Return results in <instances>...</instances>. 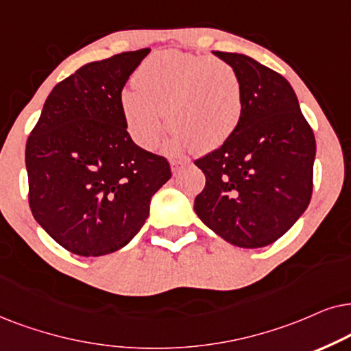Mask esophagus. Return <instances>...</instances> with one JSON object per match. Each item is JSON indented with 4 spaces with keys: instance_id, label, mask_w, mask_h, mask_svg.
<instances>
[{
    "instance_id": "esophagus-1",
    "label": "esophagus",
    "mask_w": 351,
    "mask_h": 351,
    "mask_svg": "<svg viewBox=\"0 0 351 351\" xmlns=\"http://www.w3.org/2000/svg\"><path fill=\"white\" fill-rule=\"evenodd\" d=\"M184 165H188V162L183 160V158H170V167H171V171L173 175H178L181 171V168Z\"/></svg>"
}]
</instances>
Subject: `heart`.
Listing matches in <instances>:
<instances>
[{
  "mask_svg": "<svg viewBox=\"0 0 351 351\" xmlns=\"http://www.w3.org/2000/svg\"><path fill=\"white\" fill-rule=\"evenodd\" d=\"M133 83L120 107L130 136L144 149L157 146L165 115L173 146L213 151L232 136L244 112L239 72L212 56L160 51L139 65Z\"/></svg>",
  "mask_w": 351,
  "mask_h": 351,
  "instance_id": "obj_1",
  "label": "heart"
}]
</instances>
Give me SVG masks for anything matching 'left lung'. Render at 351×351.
<instances>
[{
    "label": "left lung",
    "instance_id": "obj_1",
    "mask_svg": "<svg viewBox=\"0 0 351 351\" xmlns=\"http://www.w3.org/2000/svg\"><path fill=\"white\" fill-rule=\"evenodd\" d=\"M213 54L239 72L244 112L232 136L194 162L205 175L194 210L226 242L258 249L286 234L310 204L315 134L282 75L245 54Z\"/></svg>",
    "mask_w": 351,
    "mask_h": 351
}]
</instances>
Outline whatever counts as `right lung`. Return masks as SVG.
<instances>
[{"instance_id": "right-lung-1", "label": "right lung", "mask_w": 351, "mask_h": 351, "mask_svg": "<svg viewBox=\"0 0 351 351\" xmlns=\"http://www.w3.org/2000/svg\"><path fill=\"white\" fill-rule=\"evenodd\" d=\"M149 48L83 65L49 93L25 147L34 218L64 249L101 256L125 247L171 178L165 157L133 143L120 95Z\"/></svg>"}]
</instances>
